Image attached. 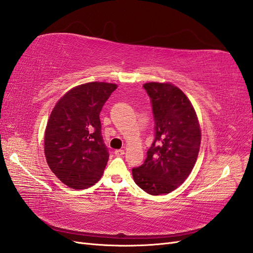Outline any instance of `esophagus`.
Returning <instances> with one entry per match:
<instances>
[{
	"label": "esophagus",
	"mask_w": 253,
	"mask_h": 253,
	"mask_svg": "<svg viewBox=\"0 0 253 253\" xmlns=\"http://www.w3.org/2000/svg\"><path fill=\"white\" fill-rule=\"evenodd\" d=\"M114 154L116 155V156L121 157V156H123V155L125 154V151H124V150H116V151L114 152Z\"/></svg>",
	"instance_id": "esophagus-1"
}]
</instances>
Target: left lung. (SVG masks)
Here are the masks:
<instances>
[{"label": "left lung", "instance_id": "left-lung-1", "mask_svg": "<svg viewBox=\"0 0 253 253\" xmlns=\"http://www.w3.org/2000/svg\"><path fill=\"white\" fill-rule=\"evenodd\" d=\"M143 87L151 98L155 139L132 176L141 189L159 196L175 190L189 176L200 151L201 129L191 102L178 87L157 82Z\"/></svg>", "mask_w": 253, "mask_h": 253}]
</instances>
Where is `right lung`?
Wrapping results in <instances>:
<instances>
[{
    "mask_svg": "<svg viewBox=\"0 0 253 253\" xmlns=\"http://www.w3.org/2000/svg\"><path fill=\"white\" fill-rule=\"evenodd\" d=\"M116 84L89 82L56 102L44 132L48 166L63 184L85 189L100 179L109 159L99 114Z\"/></svg>",
    "mask_w": 253,
    "mask_h": 253,
    "instance_id": "right-lung-1",
    "label": "right lung"
}]
</instances>
